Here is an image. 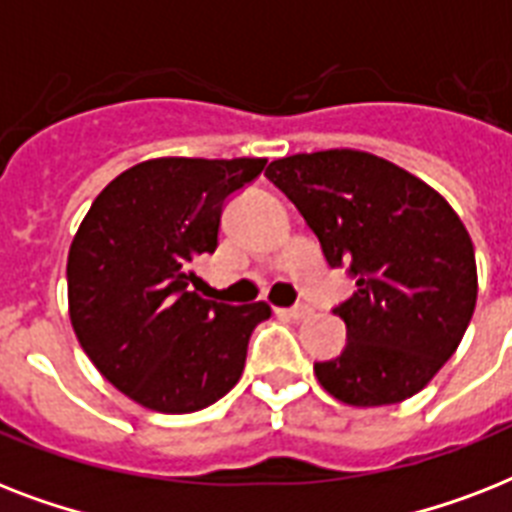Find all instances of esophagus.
Returning <instances> with one entry per match:
<instances>
[{
    "label": "esophagus",
    "instance_id": "34e87169",
    "mask_svg": "<svg viewBox=\"0 0 512 512\" xmlns=\"http://www.w3.org/2000/svg\"><path fill=\"white\" fill-rule=\"evenodd\" d=\"M276 313H281V316H287V319H308L313 313L311 305H295V308H276Z\"/></svg>",
    "mask_w": 512,
    "mask_h": 512
}]
</instances>
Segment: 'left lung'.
Masks as SVG:
<instances>
[{"label":"left lung","mask_w":512,"mask_h":512,"mask_svg":"<svg viewBox=\"0 0 512 512\" xmlns=\"http://www.w3.org/2000/svg\"><path fill=\"white\" fill-rule=\"evenodd\" d=\"M265 177L300 209L327 263L356 276L335 308L348 342L313 364L321 388L350 406L420 393L476 311V252L460 215L420 177L353 148L284 156Z\"/></svg>","instance_id":"1"}]
</instances>
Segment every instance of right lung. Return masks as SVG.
Returning a JSON list of instances; mask_svg holds the SVG:
<instances>
[{
    "label": "right lung",
    "instance_id": "1",
    "mask_svg": "<svg viewBox=\"0 0 512 512\" xmlns=\"http://www.w3.org/2000/svg\"><path fill=\"white\" fill-rule=\"evenodd\" d=\"M265 159L140 162L98 193L68 249V316L103 377L135 404L199 412L239 382L268 303L188 292L191 263L215 252L225 199Z\"/></svg>",
    "mask_w": 512,
    "mask_h": 512
}]
</instances>
